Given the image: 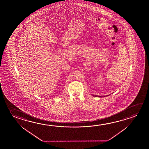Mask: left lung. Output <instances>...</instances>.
Returning a JSON list of instances; mask_svg holds the SVG:
<instances>
[{
    "label": "left lung",
    "instance_id": "obj_1",
    "mask_svg": "<svg viewBox=\"0 0 149 149\" xmlns=\"http://www.w3.org/2000/svg\"><path fill=\"white\" fill-rule=\"evenodd\" d=\"M93 96H95V97H107V96H109V95H102V96H100V95H93Z\"/></svg>",
    "mask_w": 149,
    "mask_h": 149
}]
</instances>
